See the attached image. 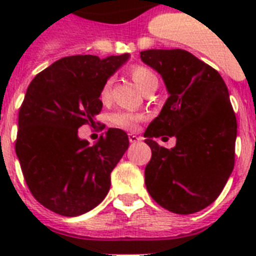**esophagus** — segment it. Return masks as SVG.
I'll return each mask as SVG.
<instances>
[{
    "instance_id": "obj_1",
    "label": "esophagus",
    "mask_w": 256,
    "mask_h": 256,
    "mask_svg": "<svg viewBox=\"0 0 256 256\" xmlns=\"http://www.w3.org/2000/svg\"><path fill=\"white\" fill-rule=\"evenodd\" d=\"M128 140H130V144H136V142H140L142 140V136H136V134H128Z\"/></svg>"
}]
</instances>
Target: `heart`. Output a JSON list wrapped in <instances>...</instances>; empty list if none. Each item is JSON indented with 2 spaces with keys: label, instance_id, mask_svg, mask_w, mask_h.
<instances>
[{
  "label": "heart",
  "instance_id": "heart-1",
  "mask_svg": "<svg viewBox=\"0 0 256 256\" xmlns=\"http://www.w3.org/2000/svg\"><path fill=\"white\" fill-rule=\"evenodd\" d=\"M130 76H132V81L136 82L138 88L144 92L148 88H152V86L158 84V78H156V74L152 73V70H150L146 66H132V69H130ZM110 88H112V80L108 78V80L104 81L100 92V98L104 102H106L108 100V96H110ZM110 120L116 128H126V130H136L138 124L142 120V116L138 114V112H116L112 114Z\"/></svg>",
  "mask_w": 256,
  "mask_h": 256
}]
</instances>
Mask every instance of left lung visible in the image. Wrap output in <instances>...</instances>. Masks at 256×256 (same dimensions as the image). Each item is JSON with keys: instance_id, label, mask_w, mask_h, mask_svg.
<instances>
[{"instance_id": "1", "label": "left lung", "mask_w": 256, "mask_h": 256, "mask_svg": "<svg viewBox=\"0 0 256 256\" xmlns=\"http://www.w3.org/2000/svg\"><path fill=\"white\" fill-rule=\"evenodd\" d=\"M140 60L156 70L168 98L144 136L152 148L144 168L148 194L175 214H192L210 206L234 168L236 118L227 86L211 66L182 49H150ZM168 136V150L156 142Z\"/></svg>"}]
</instances>
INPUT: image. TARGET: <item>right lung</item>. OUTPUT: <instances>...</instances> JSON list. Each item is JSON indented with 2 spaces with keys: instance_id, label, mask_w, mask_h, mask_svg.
Returning a JSON list of instances; mask_svg holds the SVG:
<instances>
[{
  "instance_id": "right-lung-1",
  "label": "right lung",
  "mask_w": 256,
  "mask_h": 256,
  "mask_svg": "<svg viewBox=\"0 0 256 256\" xmlns=\"http://www.w3.org/2000/svg\"><path fill=\"white\" fill-rule=\"evenodd\" d=\"M128 57L61 58L38 73L26 90L16 154L30 192L57 214H85L108 195L110 174L128 148V134L108 128L88 144L78 128L96 124L102 110L100 88Z\"/></svg>"
}]
</instances>
